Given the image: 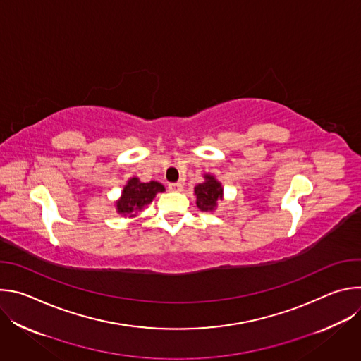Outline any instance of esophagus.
Here are the masks:
<instances>
[{
  "mask_svg": "<svg viewBox=\"0 0 361 361\" xmlns=\"http://www.w3.org/2000/svg\"><path fill=\"white\" fill-rule=\"evenodd\" d=\"M183 188H184V187H183L181 183H170V184H169V190H170V191H178V192H180V191H183Z\"/></svg>",
  "mask_w": 361,
  "mask_h": 361,
  "instance_id": "1",
  "label": "esophagus"
}]
</instances>
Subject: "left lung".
I'll return each instance as SVG.
<instances>
[{
  "mask_svg": "<svg viewBox=\"0 0 361 361\" xmlns=\"http://www.w3.org/2000/svg\"><path fill=\"white\" fill-rule=\"evenodd\" d=\"M204 181L194 187L195 204L201 212L214 213L219 201L224 198V190L221 183L213 174H204Z\"/></svg>",
  "mask_w": 361,
  "mask_h": 361,
  "instance_id": "1",
  "label": "left lung"
}]
</instances>
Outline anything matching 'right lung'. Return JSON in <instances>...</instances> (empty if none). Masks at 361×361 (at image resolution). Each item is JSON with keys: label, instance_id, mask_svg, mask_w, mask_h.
I'll list each match as a JSON object with an SVG mask.
<instances>
[{"label": "right lung", "instance_id": "add662e5", "mask_svg": "<svg viewBox=\"0 0 361 361\" xmlns=\"http://www.w3.org/2000/svg\"><path fill=\"white\" fill-rule=\"evenodd\" d=\"M164 191V185L159 181L142 183L138 177H131L127 180L120 198L116 201V210L123 217L135 219L148 207L159 192Z\"/></svg>", "mask_w": 361, "mask_h": 361}]
</instances>
